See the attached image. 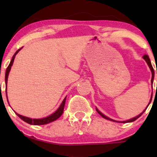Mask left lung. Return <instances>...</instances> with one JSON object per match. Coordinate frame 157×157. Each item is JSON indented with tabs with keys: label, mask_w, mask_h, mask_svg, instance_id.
<instances>
[{
	"label": "left lung",
	"mask_w": 157,
	"mask_h": 157,
	"mask_svg": "<svg viewBox=\"0 0 157 157\" xmlns=\"http://www.w3.org/2000/svg\"><path fill=\"white\" fill-rule=\"evenodd\" d=\"M143 58L145 60V61H146V62L147 63V64H148V66H149V67H150V71H151V72H152V78H151V83H152V85H153V79H154V70H153V66H152V64H151V62H150V58H149V57H148V55H144L143 56ZM156 73H157V71H156ZM152 96H153V93H152V95H151V99H150V102H151V100H152ZM149 103V104H150ZM148 106H147V108ZM146 109H145L143 111V112H141V113L140 114V115H137V116H136L135 118H131V119H129V120H127V121H122V123H128V122H132V121H135V120H137V118H139V117H140L142 115V114L144 113V112H145V111H146ZM96 111H97V112L99 114V115H101V116L102 117H103L104 118H105V119H108V120H110V121H115V120H113V119H111V118H109V117H107V116H105V115H103V114L102 113V112H99V110H98L97 109H96ZM117 122H118V121H117Z\"/></svg>",
	"instance_id": "obj_1"
}]
</instances>
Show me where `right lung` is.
I'll return each mask as SVG.
<instances>
[{"label":"right lung","instance_id":"obj_1","mask_svg":"<svg viewBox=\"0 0 157 157\" xmlns=\"http://www.w3.org/2000/svg\"><path fill=\"white\" fill-rule=\"evenodd\" d=\"M20 49L21 48H20L19 50H17V52H16V53L14 54L13 56V58H12V59H11L10 64H9L7 70H6V74H5L6 95H7V78H8L9 73H10V71L11 69V66L13 65V63L14 58H15L16 55L18 53L19 51H20ZM65 101H66V97L64 99V100H63L62 103L61 104V105L59 106V108L57 109V110L55 111L53 114H52V115H50L49 116L46 117V118H40V119H36V118H28V117L23 116V115H19V114H17V113H16V114H17V115H18V117H20V118H21L23 121H24L25 122L28 123V124H33V125H42V124H48V123L52 122V121H55V120H57L58 118H60V117H61V115L63 114V112H64V104H65Z\"/></svg>","mask_w":157,"mask_h":157}]
</instances>
